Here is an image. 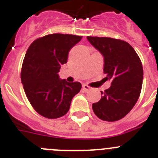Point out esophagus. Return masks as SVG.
<instances>
[{
  "mask_svg": "<svg viewBox=\"0 0 158 158\" xmlns=\"http://www.w3.org/2000/svg\"><path fill=\"white\" fill-rule=\"evenodd\" d=\"M82 87H83V89L85 90V91H89V90H90V89H91V88L89 87V85H82Z\"/></svg>",
  "mask_w": 158,
  "mask_h": 158,
  "instance_id": "34e87169",
  "label": "esophagus"
}]
</instances>
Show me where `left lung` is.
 <instances>
[{"label": "left lung", "instance_id": "left-lung-1", "mask_svg": "<svg viewBox=\"0 0 158 158\" xmlns=\"http://www.w3.org/2000/svg\"><path fill=\"white\" fill-rule=\"evenodd\" d=\"M87 40L104 57V73L111 81V87L100 92V101L93 104V111L102 120H119L131 111L140 95L143 81L140 58L123 40L92 36Z\"/></svg>", "mask_w": 158, "mask_h": 158}]
</instances>
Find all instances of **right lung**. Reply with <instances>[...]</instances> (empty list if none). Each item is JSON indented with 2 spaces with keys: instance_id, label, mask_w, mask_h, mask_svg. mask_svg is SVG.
Returning a JSON list of instances; mask_svg holds the SVG:
<instances>
[{
  "instance_id": "add662e5",
  "label": "right lung",
  "mask_w": 158,
  "mask_h": 158,
  "mask_svg": "<svg viewBox=\"0 0 158 158\" xmlns=\"http://www.w3.org/2000/svg\"><path fill=\"white\" fill-rule=\"evenodd\" d=\"M82 36L51 34L35 40L23 62L21 82L29 102L40 115L48 118L65 115L73 96L81 89L80 82H67L58 75L72 47Z\"/></svg>"
}]
</instances>
